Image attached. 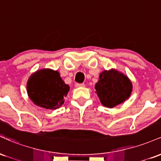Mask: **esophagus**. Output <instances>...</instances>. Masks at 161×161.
I'll use <instances>...</instances> for the list:
<instances>
[{
    "mask_svg": "<svg viewBox=\"0 0 161 161\" xmlns=\"http://www.w3.org/2000/svg\"><path fill=\"white\" fill-rule=\"evenodd\" d=\"M75 86L76 88H81V87H85V84L84 83H76Z\"/></svg>",
    "mask_w": 161,
    "mask_h": 161,
    "instance_id": "obj_1",
    "label": "esophagus"
}]
</instances>
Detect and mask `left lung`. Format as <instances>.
<instances>
[{
  "mask_svg": "<svg viewBox=\"0 0 161 161\" xmlns=\"http://www.w3.org/2000/svg\"><path fill=\"white\" fill-rule=\"evenodd\" d=\"M95 88L101 104L113 108L129 98L132 84L126 75L112 69L104 70L100 74Z\"/></svg>",
  "mask_w": 161,
  "mask_h": 161,
  "instance_id": "left-lung-1",
  "label": "left lung"
}]
</instances>
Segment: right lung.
<instances>
[{"mask_svg": "<svg viewBox=\"0 0 161 161\" xmlns=\"http://www.w3.org/2000/svg\"><path fill=\"white\" fill-rule=\"evenodd\" d=\"M27 93L37 106L56 110L64 103L69 86L62 80L60 73L51 69L36 71L27 82Z\"/></svg>", "mask_w": 161, "mask_h": 161, "instance_id": "add662e5", "label": "right lung"}]
</instances>
